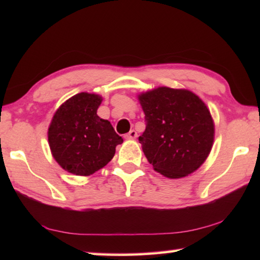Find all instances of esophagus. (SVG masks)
<instances>
[{
    "label": "esophagus",
    "mask_w": 260,
    "mask_h": 260,
    "mask_svg": "<svg viewBox=\"0 0 260 260\" xmlns=\"http://www.w3.org/2000/svg\"><path fill=\"white\" fill-rule=\"evenodd\" d=\"M136 136H138V133H136V131L132 129V131H129L128 133L125 135V139H127V140H134V139H136Z\"/></svg>",
    "instance_id": "esophagus-1"
}]
</instances>
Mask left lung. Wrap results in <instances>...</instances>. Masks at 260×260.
Returning <instances> with one entry per match:
<instances>
[{
    "instance_id": "obj_1",
    "label": "left lung",
    "mask_w": 260,
    "mask_h": 260,
    "mask_svg": "<svg viewBox=\"0 0 260 260\" xmlns=\"http://www.w3.org/2000/svg\"><path fill=\"white\" fill-rule=\"evenodd\" d=\"M146 131L139 138L153 169L170 179L190 174L203 164L213 144L214 125L199 96L159 87L139 96Z\"/></svg>"
}]
</instances>
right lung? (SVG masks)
Returning <instances> with one entry per match:
<instances>
[{
    "label": "right lung",
    "mask_w": 260,
    "mask_h": 260,
    "mask_svg": "<svg viewBox=\"0 0 260 260\" xmlns=\"http://www.w3.org/2000/svg\"><path fill=\"white\" fill-rule=\"evenodd\" d=\"M102 98L80 93L57 110L48 129L52 156L68 172L90 175L112 159L122 143L110 121L101 119L98 109Z\"/></svg>",
    "instance_id": "add662e5"
}]
</instances>
